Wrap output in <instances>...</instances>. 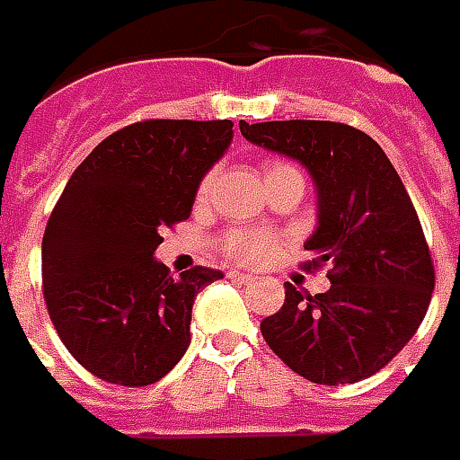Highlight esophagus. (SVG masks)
Listing matches in <instances>:
<instances>
[{"label": "esophagus", "mask_w": 460, "mask_h": 460, "mask_svg": "<svg viewBox=\"0 0 460 460\" xmlns=\"http://www.w3.org/2000/svg\"><path fill=\"white\" fill-rule=\"evenodd\" d=\"M230 279H237V282H252V279H255V277L252 275H247V272H230Z\"/></svg>", "instance_id": "34e87169"}]
</instances>
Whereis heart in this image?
Returning a JSON list of instances; mask_svg holds the SVG:
<instances>
[{
    "label": "heart",
    "mask_w": 460,
    "mask_h": 460,
    "mask_svg": "<svg viewBox=\"0 0 460 460\" xmlns=\"http://www.w3.org/2000/svg\"><path fill=\"white\" fill-rule=\"evenodd\" d=\"M215 171H208L198 183L195 190V200L198 203H208V198L213 193L215 188ZM285 175H299V171L289 163H270L265 171V183L267 181H275V178H285ZM282 247V240L275 233H267V230H252V227H235V230H227L217 240V250L220 255L240 262V265H262L270 257L277 255V250Z\"/></svg>",
    "instance_id": "1"
}]
</instances>
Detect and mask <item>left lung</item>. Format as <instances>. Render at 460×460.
<instances>
[{"label": "left lung", "mask_w": 460, "mask_h": 460, "mask_svg": "<svg viewBox=\"0 0 460 460\" xmlns=\"http://www.w3.org/2000/svg\"><path fill=\"white\" fill-rule=\"evenodd\" d=\"M250 143L285 153L314 178L319 225L305 243L322 295L285 282V305L262 319L267 347L314 384H354L384 369L426 317L436 272L399 172L374 138L334 120L245 123Z\"/></svg>", "instance_id": "left-lung-1"}]
</instances>
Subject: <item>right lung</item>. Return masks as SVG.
Returning <instances> with one entry per match:
<instances>
[{
	"label": "right lung",
	"instance_id": "obj_1",
	"mask_svg": "<svg viewBox=\"0 0 460 460\" xmlns=\"http://www.w3.org/2000/svg\"><path fill=\"white\" fill-rule=\"evenodd\" d=\"M233 120L148 119L93 148L68 178L41 240V289L68 354L93 376L148 386L190 344L195 295L220 270L175 277L153 260L165 227L190 217Z\"/></svg>",
	"mask_w": 460,
	"mask_h": 460
}]
</instances>
